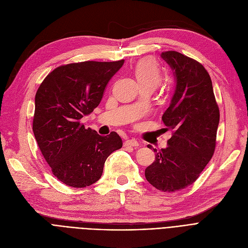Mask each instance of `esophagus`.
<instances>
[{
	"label": "esophagus",
	"mask_w": 248,
	"mask_h": 248,
	"mask_svg": "<svg viewBox=\"0 0 248 248\" xmlns=\"http://www.w3.org/2000/svg\"><path fill=\"white\" fill-rule=\"evenodd\" d=\"M124 147H135L138 148L140 147L139 141L136 140H127L124 141Z\"/></svg>",
	"instance_id": "obj_1"
}]
</instances>
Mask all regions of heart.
<instances>
[{
  "mask_svg": "<svg viewBox=\"0 0 248 248\" xmlns=\"http://www.w3.org/2000/svg\"><path fill=\"white\" fill-rule=\"evenodd\" d=\"M135 75L141 86H157L162 79V71L155 59L144 58L135 67Z\"/></svg>",
  "mask_w": 248,
  "mask_h": 248,
  "instance_id": "obj_1",
  "label": "heart"
}]
</instances>
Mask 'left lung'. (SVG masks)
<instances>
[{"label": "left lung", "instance_id": "1", "mask_svg": "<svg viewBox=\"0 0 248 248\" xmlns=\"http://www.w3.org/2000/svg\"><path fill=\"white\" fill-rule=\"evenodd\" d=\"M161 56L176 78L170 107L162 116L172 138L168 148L154 149L155 160L145 176L158 190L176 192L193 184L211 160L220 114L210 75L201 63L177 51Z\"/></svg>", "mask_w": 248, "mask_h": 248}]
</instances>
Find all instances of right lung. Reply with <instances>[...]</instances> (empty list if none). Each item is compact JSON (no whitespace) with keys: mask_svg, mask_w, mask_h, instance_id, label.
Here are the masks:
<instances>
[{"mask_svg":"<svg viewBox=\"0 0 248 248\" xmlns=\"http://www.w3.org/2000/svg\"><path fill=\"white\" fill-rule=\"evenodd\" d=\"M124 62L61 65L37 90L33 133L52 173L65 185H93L101 177L108 155L123 147L115 132L101 137L85 128L80 120L98 107L108 81Z\"/></svg>","mask_w":248,"mask_h":248,"instance_id":"obj_1","label":"right lung"}]
</instances>
